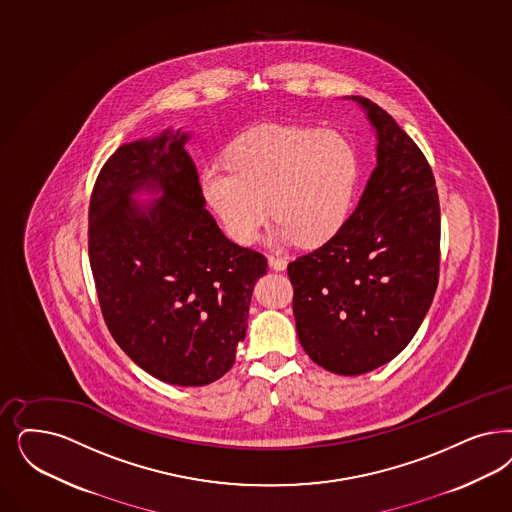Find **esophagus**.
I'll use <instances>...</instances> for the list:
<instances>
[{
    "label": "esophagus",
    "instance_id": "esophagus-1",
    "mask_svg": "<svg viewBox=\"0 0 512 512\" xmlns=\"http://www.w3.org/2000/svg\"><path fill=\"white\" fill-rule=\"evenodd\" d=\"M268 265H270L272 270H285L287 261L282 259V257H274V255H268Z\"/></svg>",
    "mask_w": 512,
    "mask_h": 512
}]
</instances>
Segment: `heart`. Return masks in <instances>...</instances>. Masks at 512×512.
Returning a JSON list of instances; mask_svg holds the SVG:
<instances>
[{"mask_svg": "<svg viewBox=\"0 0 512 512\" xmlns=\"http://www.w3.org/2000/svg\"><path fill=\"white\" fill-rule=\"evenodd\" d=\"M359 177L357 149L342 134L265 126L240 138L227 166H206L200 185L230 240L253 242L272 212L276 244L321 246L348 223Z\"/></svg>", "mask_w": 512, "mask_h": 512, "instance_id": "1", "label": "heart"}]
</instances>
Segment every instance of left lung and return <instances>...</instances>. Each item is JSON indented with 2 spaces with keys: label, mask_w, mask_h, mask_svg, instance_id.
Instances as JSON below:
<instances>
[{
  "label": "left lung",
  "mask_w": 512,
  "mask_h": 512,
  "mask_svg": "<svg viewBox=\"0 0 512 512\" xmlns=\"http://www.w3.org/2000/svg\"><path fill=\"white\" fill-rule=\"evenodd\" d=\"M376 132V168L344 229L287 265L300 346L327 371L386 365L420 329L439 283L441 210L420 147L361 96Z\"/></svg>",
  "instance_id": "8db88e82"
}]
</instances>
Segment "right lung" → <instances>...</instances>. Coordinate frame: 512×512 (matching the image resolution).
Instances as JSON below:
<instances>
[{
    "label": "right lung",
    "mask_w": 512,
    "mask_h": 512,
    "mask_svg": "<svg viewBox=\"0 0 512 512\" xmlns=\"http://www.w3.org/2000/svg\"><path fill=\"white\" fill-rule=\"evenodd\" d=\"M189 136L168 128L107 159L90 196L89 255L121 350L162 382L206 386L234 365L266 259L204 208ZM141 190L161 196L147 209L133 198Z\"/></svg>",
    "instance_id": "right-lung-1"
}]
</instances>
